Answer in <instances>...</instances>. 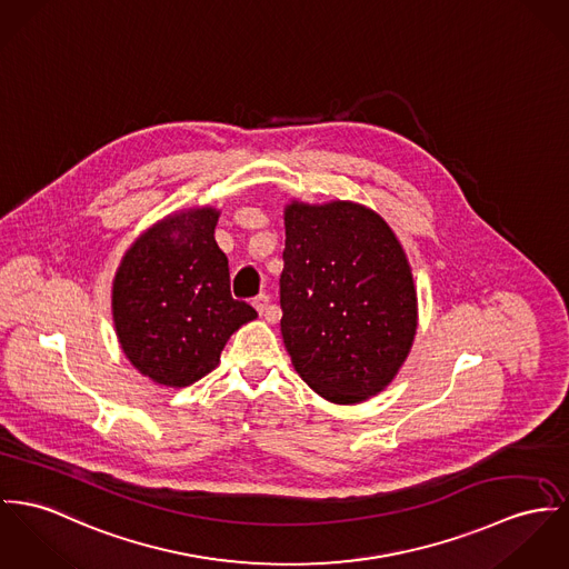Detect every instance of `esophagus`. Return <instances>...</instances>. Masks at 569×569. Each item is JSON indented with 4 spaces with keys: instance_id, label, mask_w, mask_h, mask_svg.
I'll list each match as a JSON object with an SVG mask.
<instances>
[{
    "instance_id": "34e87169",
    "label": "esophagus",
    "mask_w": 569,
    "mask_h": 569,
    "mask_svg": "<svg viewBox=\"0 0 569 569\" xmlns=\"http://www.w3.org/2000/svg\"><path fill=\"white\" fill-rule=\"evenodd\" d=\"M268 303H270V299H268V295H258L256 299H253V307L263 313L266 309H268Z\"/></svg>"
}]
</instances>
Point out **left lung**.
<instances>
[{
    "mask_svg": "<svg viewBox=\"0 0 569 569\" xmlns=\"http://www.w3.org/2000/svg\"><path fill=\"white\" fill-rule=\"evenodd\" d=\"M279 303L295 370L338 405L386 390L416 338L407 256L388 222L359 203L286 208Z\"/></svg>",
    "mask_w": 569,
    "mask_h": 569,
    "instance_id": "left-lung-1",
    "label": "left lung"
}]
</instances>
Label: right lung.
Segmentation results:
<instances>
[{
	"mask_svg": "<svg viewBox=\"0 0 569 569\" xmlns=\"http://www.w3.org/2000/svg\"><path fill=\"white\" fill-rule=\"evenodd\" d=\"M219 212L197 208L156 222L114 277L112 318L133 368L167 388H186L220 361L233 331L258 318L229 290V262L214 240Z\"/></svg>",
	"mask_w": 569,
	"mask_h": 569,
	"instance_id": "right-lung-1",
	"label": "right lung"
}]
</instances>
